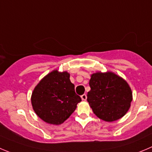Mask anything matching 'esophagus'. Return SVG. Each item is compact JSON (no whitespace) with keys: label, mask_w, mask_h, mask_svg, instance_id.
<instances>
[{"label":"esophagus","mask_w":152,"mask_h":152,"mask_svg":"<svg viewBox=\"0 0 152 152\" xmlns=\"http://www.w3.org/2000/svg\"><path fill=\"white\" fill-rule=\"evenodd\" d=\"M81 98H82L83 100H86V99H87V95H86V94H83V95L81 96Z\"/></svg>","instance_id":"obj_1"}]
</instances>
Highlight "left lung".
Wrapping results in <instances>:
<instances>
[{
	"label": "left lung",
	"instance_id": "obj_1",
	"mask_svg": "<svg viewBox=\"0 0 152 152\" xmlns=\"http://www.w3.org/2000/svg\"><path fill=\"white\" fill-rule=\"evenodd\" d=\"M87 100L94 113L103 121H114L128 111L132 91L125 80L111 72L96 73L89 81Z\"/></svg>",
	"mask_w": 152,
	"mask_h": 152
}]
</instances>
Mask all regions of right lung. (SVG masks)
<instances>
[{
	"instance_id": "1",
	"label": "right lung",
	"mask_w": 152,
	"mask_h": 152,
	"mask_svg": "<svg viewBox=\"0 0 152 152\" xmlns=\"http://www.w3.org/2000/svg\"><path fill=\"white\" fill-rule=\"evenodd\" d=\"M82 100L75 92L67 72L54 70L46 76L35 87L31 103L36 114L44 121L61 124L75 111Z\"/></svg>"
}]
</instances>
